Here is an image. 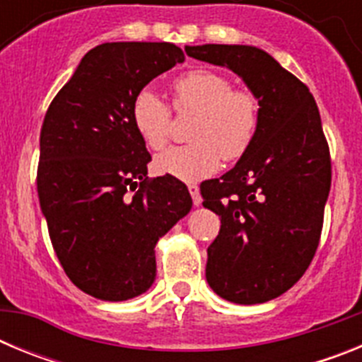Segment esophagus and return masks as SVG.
Instances as JSON below:
<instances>
[{
    "label": "esophagus",
    "instance_id": "34e87169",
    "mask_svg": "<svg viewBox=\"0 0 362 362\" xmlns=\"http://www.w3.org/2000/svg\"><path fill=\"white\" fill-rule=\"evenodd\" d=\"M188 192H190V196H192V201H194V204L196 206H199L201 204V194H199V187L197 185H188Z\"/></svg>",
    "mask_w": 362,
    "mask_h": 362
}]
</instances>
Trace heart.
<instances>
[{
  "mask_svg": "<svg viewBox=\"0 0 362 362\" xmlns=\"http://www.w3.org/2000/svg\"><path fill=\"white\" fill-rule=\"evenodd\" d=\"M174 108L196 112L188 137L192 143L166 150L156 159L159 174L187 183L209 177L221 158L235 161L250 148L259 127V101L254 92L233 88L232 79L214 70H190L174 81ZM132 124L153 152L170 139V107L152 88H141L130 107Z\"/></svg>",
  "mask_w": 362,
  "mask_h": 362,
  "instance_id": "obj_1",
  "label": "heart"
}]
</instances>
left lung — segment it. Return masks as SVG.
Masks as SVG:
<instances>
[{
    "label": "left lung",
    "mask_w": 362,
    "mask_h": 362,
    "mask_svg": "<svg viewBox=\"0 0 362 362\" xmlns=\"http://www.w3.org/2000/svg\"><path fill=\"white\" fill-rule=\"evenodd\" d=\"M185 52L235 72L259 101L254 141L232 170L201 185L221 217L206 281L223 299L259 305L303 277L322 230L332 183L328 143L308 86L248 45H197Z\"/></svg>",
    "instance_id": "1"
}]
</instances>
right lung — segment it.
<instances>
[{
    "mask_svg": "<svg viewBox=\"0 0 362 362\" xmlns=\"http://www.w3.org/2000/svg\"><path fill=\"white\" fill-rule=\"evenodd\" d=\"M185 62L172 43L117 41L88 50L52 99L40 136L37 196L63 270L101 300L141 296L156 279V245L192 209L152 161L130 107L159 74Z\"/></svg>",
    "mask_w": 362,
    "mask_h": 362,
    "instance_id": "right-lung-1",
    "label": "right lung"
}]
</instances>
